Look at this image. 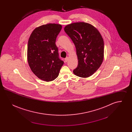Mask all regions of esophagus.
<instances>
[{
  "label": "esophagus",
  "instance_id": "1",
  "mask_svg": "<svg viewBox=\"0 0 132 132\" xmlns=\"http://www.w3.org/2000/svg\"><path fill=\"white\" fill-rule=\"evenodd\" d=\"M68 60H69V57H67L65 59V60L66 62H67V61H68Z\"/></svg>",
  "mask_w": 132,
  "mask_h": 132
}]
</instances>
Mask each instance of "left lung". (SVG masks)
<instances>
[{"label": "left lung", "mask_w": 132, "mask_h": 132, "mask_svg": "<svg viewBox=\"0 0 132 132\" xmlns=\"http://www.w3.org/2000/svg\"><path fill=\"white\" fill-rule=\"evenodd\" d=\"M64 31L75 44L78 60L75 75L88 78L100 67L104 58V42L98 30L85 22L66 26Z\"/></svg>", "instance_id": "8db88e82"}]
</instances>
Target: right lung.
<instances>
[{
    "label": "right lung",
    "instance_id": "right-lung-1",
    "mask_svg": "<svg viewBox=\"0 0 132 132\" xmlns=\"http://www.w3.org/2000/svg\"><path fill=\"white\" fill-rule=\"evenodd\" d=\"M62 25L49 23L37 27L29 38L27 60L34 74L46 82L58 76L64 62L58 57L56 38Z\"/></svg>",
    "mask_w": 132,
    "mask_h": 132
}]
</instances>
